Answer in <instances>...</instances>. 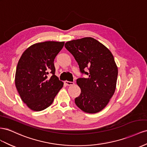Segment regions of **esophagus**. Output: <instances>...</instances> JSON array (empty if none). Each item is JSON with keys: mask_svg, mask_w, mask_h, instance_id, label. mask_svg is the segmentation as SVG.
Segmentation results:
<instances>
[{"mask_svg": "<svg viewBox=\"0 0 147 147\" xmlns=\"http://www.w3.org/2000/svg\"><path fill=\"white\" fill-rule=\"evenodd\" d=\"M64 84L66 85L70 86V85H73L74 84V83L72 82H69V81L65 80V81H64Z\"/></svg>", "mask_w": 147, "mask_h": 147, "instance_id": "1", "label": "esophagus"}]
</instances>
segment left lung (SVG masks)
<instances>
[{"mask_svg":"<svg viewBox=\"0 0 147 147\" xmlns=\"http://www.w3.org/2000/svg\"><path fill=\"white\" fill-rule=\"evenodd\" d=\"M65 47L77 62L80 72L88 76L77 80L81 93L75 99V104L87 113L101 111L116 90L118 69L112 53L91 37L68 41Z\"/></svg>","mask_w":147,"mask_h":147,"instance_id":"1","label":"left lung"}]
</instances>
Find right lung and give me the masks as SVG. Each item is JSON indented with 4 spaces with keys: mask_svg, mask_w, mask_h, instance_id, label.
Wrapping results in <instances>:
<instances>
[{
    "mask_svg": "<svg viewBox=\"0 0 147 147\" xmlns=\"http://www.w3.org/2000/svg\"><path fill=\"white\" fill-rule=\"evenodd\" d=\"M64 42L46 41L33 45L20 59L15 73V86L22 101L34 111L52 104L64 83L55 75L54 59Z\"/></svg>",
    "mask_w": 147,
    "mask_h": 147,
    "instance_id": "right-lung-1",
    "label": "right lung"
}]
</instances>
